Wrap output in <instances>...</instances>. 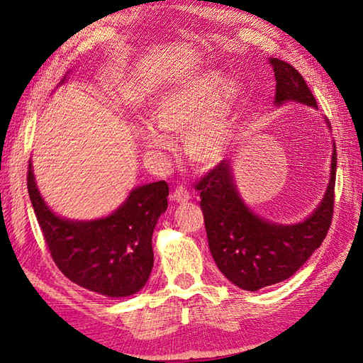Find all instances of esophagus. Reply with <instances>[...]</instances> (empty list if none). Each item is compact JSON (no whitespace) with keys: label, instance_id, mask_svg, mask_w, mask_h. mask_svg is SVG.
<instances>
[{"label":"esophagus","instance_id":"1","mask_svg":"<svg viewBox=\"0 0 363 363\" xmlns=\"http://www.w3.org/2000/svg\"><path fill=\"white\" fill-rule=\"evenodd\" d=\"M173 200L174 201H177V203H186V201H189L190 200V194H189V190L186 189V187H182V186H179V187H176L174 189V192H173Z\"/></svg>","mask_w":363,"mask_h":363}]
</instances>
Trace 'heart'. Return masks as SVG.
Returning a JSON list of instances; mask_svg holds the SVG:
<instances>
[{
	"instance_id": "b5f03b06",
	"label": "heart",
	"mask_w": 363,
	"mask_h": 363,
	"mask_svg": "<svg viewBox=\"0 0 363 363\" xmlns=\"http://www.w3.org/2000/svg\"><path fill=\"white\" fill-rule=\"evenodd\" d=\"M242 97L240 84L227 82L220 73H210L169 91L153 107V123H145L143 139L152 150L169 149L167 134L186 136L189 160L211 168L229 153L235 113Z\"/></svg>"
}]
</instances>
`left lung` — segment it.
I'll list each match as a JSON object with an SVG mask.
<instances>
[{"instance_id": "obj_1", "label": "left lung", "mask_w": 363, "mask_h": 363, "mask_svg": "<svg viewBox=\"0 0 363 363\" xmlns=\"http://www.w3.org/2000/svg\"><path fill=\"white\" fill-rule=\"evenodd\" d=\"M275 73V102H303L317 107L314 94L301 73L280 59H269ZM336 147L322 203L303 223L274 224L251 213L233 184L230 163L220 162L196 184L203 211L210 251L218 267L242 290L259 288L290 279L320 247L331 225L335 206Z\"/></svg>"}]
</instances>
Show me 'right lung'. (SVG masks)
<instances>
[{"instance_id":"add662e5","label":"right lung","mask_w":363,"mask_h":363,"mask_svg":"<svg viewBox=\"0 0 363 363\" xmlns=\"http://www.w3.org/2000/svg\"><path fill=\"white\" fill-rule=\"evenodd\" d=\"M27 187L49 253L67 279L108 298L130 296L147 284L153 267L152 233L168 208L167 182L134 189L118 210L96 220L56 216L41 199L32 163Z\"/></svg>"}]
</instances>
